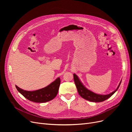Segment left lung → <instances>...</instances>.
Here are the masks:
<instances>
[{"label":"left lung","instance_id":"8db88e82","mask_svg":"<svg viewBox=\"0 0 132 132\" xmlns=\"http://www.w3.org/2000/svg\"><path fill=\"white\" fill-rule=\"evenodd\" d=\"M73 77H74V80L75 84L76 87H77L79 94L84 99L90 102H101L104 101L110 98V97L119 88L121 82L120 81L118 87H117V88L114 92L108 95H102L97 94L96 93L92 92V91H90L89 90L87 89L84 85H82L81 82L80 81L79 79L78 78V76L75 74H73Z\"/></svg>","mask_w":132,"mask_h":132}]
</instances>
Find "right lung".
Returning <instances> with one entry per match:
<instances>
[{
  "label": "right lung",
  "instance_id": "add662e5",
  "mask_svg": "<svg viewBox=\"0 0 132 132\" xmlns=\"http://www.w3.org/2000/svg\"><path fill=\"white\" fill-rule=\"evenodd\" d=\"M60 79L57 78L47 87L35 91H26L15 86L18 91L28 100L36 103H45L53 100L57 96Z\"/></svg>",
  "mask_w": 132,
  "mask_h": 132
}]
</instances>
